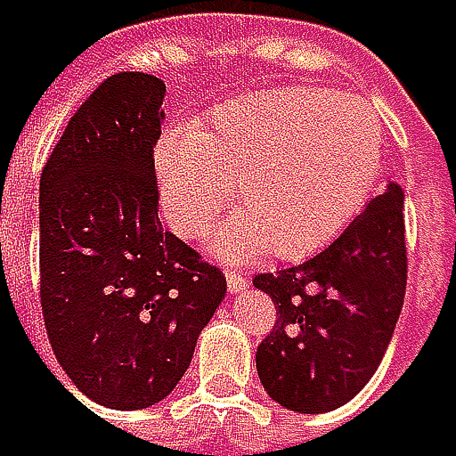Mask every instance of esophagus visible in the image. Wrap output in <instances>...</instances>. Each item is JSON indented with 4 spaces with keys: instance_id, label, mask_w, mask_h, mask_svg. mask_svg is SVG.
<instances>
[{
    "instance_id": "34e87169",
    "label": "esophagus",
    "mask_w": 456,
    "mask_h": 456,
    "mask_svg": "<svg viewBox=\"0 0 456 456\" xmlns=\"http://www.w3.org/2000/svg\"><path fill=\"white\" fill-rule=\"evenodd\" d=\"M227 288L229 293H242L248 288V277H242V272H227Z\"/></svg>"
}]
</instances>
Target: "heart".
Instances as JSON below:
<instances>
[{"label": "heart", "instance_id": "b5f03b06", "mask_svg": "<svg viewBox=\"0 0 456 456\" xmlns=\"http://www.w3.org/2000/svg\"><path fill=\"white\" fill-rule=\"evenodd\" d=\"M380 160L378 113L324 86L242 94L200 132H166L155 150L160 208L182 237L208 229L234 179L242 208L214 234V250L229 258H256L272 245L282 258L319 250L362 211Z\"/></svg>", "mask_w": 456, "mask_h": 456}]
</instances>
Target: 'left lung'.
Returning <instances> with one entry per match:
<instances>
[{"label":"left lung","mask_w":456,"mask_h":456,"mask_svg":"<svg viewBox=\"0 0 456 456\" xmlns=\"http://www.w3.org/2000/svg\"><path fill=\"white\" fill-rule=\"evenodd\" d=\"M253 285L277 309L256 351L266 394L304 414L343 407L375 375L402 314L404 190L391 182L322 253Z\"/></svg>","instance_id":"8db88e82"}]
</instances>
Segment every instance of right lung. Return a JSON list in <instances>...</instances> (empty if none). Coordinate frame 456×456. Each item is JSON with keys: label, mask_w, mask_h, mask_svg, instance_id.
<instances>
[{"label": "right lung", "mask_w": 456, "mask_h": 456, "mask_svg": "<svg viewBox=\"0 0 456 456\" xmlns=\"http://www.w3.org/2000/svg\"><path fill=\"white\" fill-rule=\"evenodd\" d=\"M163 97L166 84L147 73L105 78L39 179L46 335L73 386L108 410L166 399L227 296L224 272L158 219Z\"/></svg>", "instance_id": "add662e5"}]
</instances>
